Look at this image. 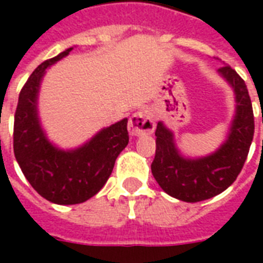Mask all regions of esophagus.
Wrapping results in <instances>:
<instances>
[{
	"instance_id": "1",
	"label": "esophagus",
	"mask_w": 263,
	"mask_h": 263,
	"mask_svg": "<svg viewBox=\"0 0 263 263\" xmlns=\"http://www.w3.org/2000/svg\"><path fill=\"white\" fill-rule=\"evenodd\" d=\"M156 129V123L148 110H139L134 113L128 123V131L132 136L150 135Z\"/></svg>"
}]
</instances>
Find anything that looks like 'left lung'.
<instances>
[{
	"label": "left lung",
	"instance_id": "left-lung-1",
	"mask_svg": "<svg viewBox=\"0 0 263 263\" xmlns=\"http://www.w3.org/2000/svg\"><path fill=\"white\" fill-rule=\"evenodd\" d=\"M235 92L236 113L228 139L213 154L185 158L176 148L172 131L158 123L156 129V157L152 172L168 195L184 202H200L225 191L236 180L249 156L254 138V113L245 80L229 65L218 69Z\"/></svg>",
	"mask_w": 263,
	"mask_h": 263
}]
</instances>
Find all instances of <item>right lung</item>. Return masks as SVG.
Listing matches in <instances>:
<instances>
[{
    "label": "right lung",
    "instance_id": "1",
    "mask_svg": "<svg viewBox=\"0 0 263 263\" xmlns=\"http://www.w3.org/2000/svg\"><path fill=\"white\" fill-rule=\"evenodd\" d=\"M72 47L35 69L18 95L14 113L13 152L23 175L39 195L57 204H76L94 196L111 175L116 158L128 144L124 119L75 150H60L47 140L38 117V92L46 68Z\"/></svg>",
    "mask_w": 263,
    "mask_h": 263
}]
</instances>
